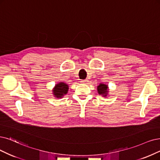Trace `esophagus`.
<instances>
[{
	"instance_id": "esophagus-1",
	"label": "esophagus",
	"mask_w": 160,
	"mask_h": 160,
	"mask_svg": "<svg viewBox=\"0 0 160 160\" xmlns=\"http://www.w3.org/2000/svg\"><path fill=\"white\" fill-rule=\"evenodd\" d=\"M81 82H82V83H84V84H88V80H87V79H86V80H82Z\"/></svg>"
}]
</instances>
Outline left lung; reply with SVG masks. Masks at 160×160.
Segmentation results:
<instances>
[{"label": "left lung", "instance_id": "1", "mask_svg": "<svg viewBox=\"0 0 160 160\" xmlns=\"http://www.w3.org/2000/svg\"><path fill=\"white\" fill-rule=\"evenodd\" d=\"M98 92L99 95L103 96V97H106L108 96L109 90L108 86L104 84H99V85L97 88Z\"/></svg>", "mask_w": 160, "mask_h": 160}]
</instances>
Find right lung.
<instances>
[{"label":"right lung","instance_id":"right-lung-1","mask_svg":"<svg viewBox=\"0 0 160 160\" xmlns=\"http://www.w3.org/2000/svg\"><path fill=\"white\" fill-rule=\"evenodd\" d=\"M68 86L64 82H60L56 84L55 88H53L52 94L57 98H61L68 93Z\"/></svg>","mask_w":160,"mask_h":160}]
</instances>
